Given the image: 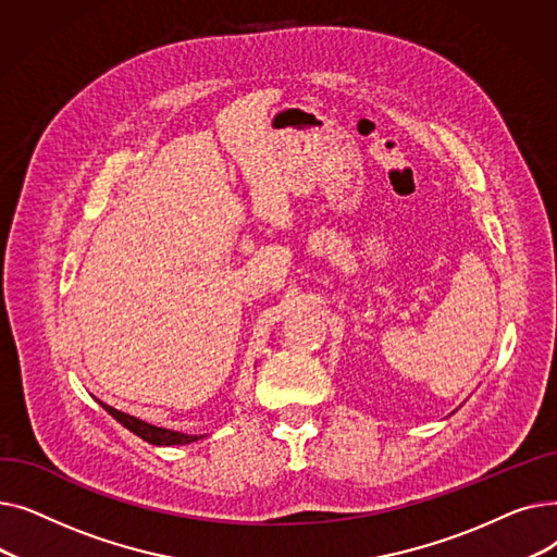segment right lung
<instances>
[{"label":"right lung","mask_w":557,"mask_h":557,"mask_svg":"<svg viewBox=\"0 0 557 557\" xmlns=\"http://www.w3.org/2000/svg\"><path fill=\"white\" fill-rule=\"evenodd\" d=\"M101 406L106 408V411L120 422L122 426H126L128 431H133L135 435H139L141 441H146L149 445H156V447H171V445H189V443H196L198 437L202 435H187V433H181V431H171V429H162V426H156V424H149L144 422L139 418H133L128 413H122L116 411V408L108 406L101 401Z\"/></svg>","instance_id":"1"}]
</instances>
